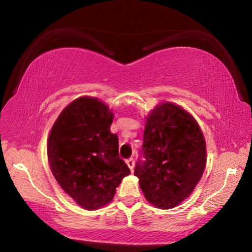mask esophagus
<instances>
[{"label":"esophagus","mask_w":252,"mask_h":252,"mask_svg":"<svg viewBox=\"0 0 252 252\" xmlns=\"http://www.w3.org/2000/svg\"><path fill=\"white\" fill-rule=\"evenodd\" d=\"M126 164H127V167L130 168V170H133V168H134V159H133V158H129V159L126 160Z\"/></svg>","instance_id":"obj_1"}]
</instances>
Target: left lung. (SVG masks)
Listing matches in <instances>:
<instances>
[{
  "label": "left lung",
  "instance_id": "1",
  "mask_svg": "<svg viewBox=\"0 0 252 252\" xmlns=\"http://www.w3.org/2000/svg\"><path fill=\"white\" fill-rule=\"evenodd\" d=\"M206 142L197 121L164 102L149 114L134 176L153 206L170 209L189 197L206 167Z\"/></svg>",
  "mask_w": 252,
  "mask_h": 252
}]
</instances>
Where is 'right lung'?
<instances>
[{"instance_id":"obj_1","label":"right lung","mask_w":252,"mask_h":252,"mask_svg":"<svg viewBox=\"0 0 252 252\" xmlns=\"http://www.w3.org/2000/svg\"><path fill=\"white\" fill-rule=\"evenodd\" d=\"M113 113L95 97L74 100L51 129V171L79 206L95 210L112 201L117 187L130 173L119 157V139L111 133Z\"/></svg>"}]
</instances>
